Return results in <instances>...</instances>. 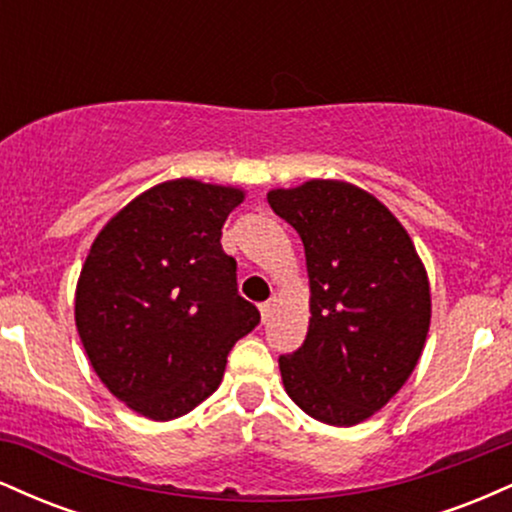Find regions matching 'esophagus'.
Here are the masks:
<instances>
[{
  "instance_id": "obj_1",
  "label": "esophagus",
  "mask_w": 512,
  "mask_h": 512,
  "mask_svg": "<svg viewBox=\"0 0 512 512\" xmlns=\"http://www.w3.org/2000/svg\"><path fill=\"white\" fill-rule=\"evenodd\" d=\"M272 308H274V303H272V301H267V303H262V305H260V315H262V322H267L269 317H272Z\"/></svg>"
}]
</instances>
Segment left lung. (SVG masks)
Returning a JSON list of instances; mask_svg holds the SVG:
<instances>
[{
	"instance_id": "left-lung-1",
	"label": "left lung",
	"mask_w": 512,
	"mask_h": 512,
	"mask_svg": "<svg viewBox=\"0 0 512 512\" xmlns=\"http://www.w3.org/2000/svg\"><path fill=\"white\" fill-rule=\"evenodd\" d=\"M267 202L301 236L310 276L305 342L279 356L286 392L322 424H361L397 395L424 351V264L385 204L349 182L310 180L272 190Z\"/></svg>"
}]
</instances>
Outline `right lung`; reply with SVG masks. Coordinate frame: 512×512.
I'll list each match as a JSON object with an SVG mask.
<instances>
[{
    "mask_svg": "<svg viewBox=\"0 0 512 512\" xmlns=\"http://www.w3.org/2000/svg\"><path fill=\"white\" fill-rule=\"evenodd\" d=\"M243 192L180 178L127 204L93 240L76 330L98 378L129 409L170 421L221 385L228 351L260 325L238 293L221 228Z\"/></svg>",
    "mask_w": 512,
    "mask_h": 512,
    "instance_id": "right-lung-1",
    "label": "right lung"
}]
</instances>
